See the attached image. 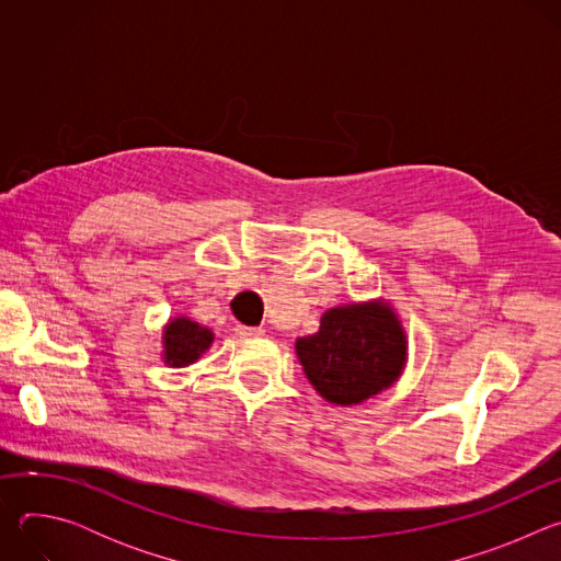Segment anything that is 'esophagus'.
Instances as JSON below:
<instances>
[{
  "instance_id": "34e87169",
  "label": "esophagus",
  "mask_w": 561,
  "mask_h": 561,
  "mask_svg": "<svg viewBox=\"0 0 561 561\" xmlns=\"http://www.w3.org/2000/svg\"><path fill=\"white\" fill-rule=\"evenodd\" d=\"M234 333H237L239 337H260V335H264V331H262V329H255V327H242V324H237Z\"/></svg>"
}]
</instances>
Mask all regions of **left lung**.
<instances>
[{"mask_svg": "<svg viewBox=\"0 0 561 561\" xmlns=\"http://www.w3.org/2000/svg\"><path fill=\"white\" fill-rule=\"evenodd\" d=\"M407 348L402 322L386 301L331 308L314 335L295 342L308 381L337 407L390 388L404 370Z\"/></svg>", "mask_w": 561, "mask_h": 561, "instance_id": "8db88e82", "label": "left lung"}]
</instances>
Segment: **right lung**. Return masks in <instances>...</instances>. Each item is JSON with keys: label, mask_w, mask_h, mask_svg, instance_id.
<instances>
[{"label": "right lung", "mask_w": 561, "mask_h": 561, "mask_svg": "<svg viewBox=\"0 0 561 561\" xmlns=\"http://www.w3.org/2000/svg\"><path fill=\"white\" fill-rule=\"evenodd\" d=\"M164 364L182 368L195 364L213 344V333L188 317H175L164 327Z\"/></svg>", "instance_id": "1"}]
</instances>
